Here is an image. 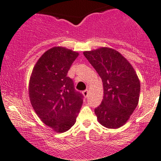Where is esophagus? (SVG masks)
<instances>
[{"instance_id":"esophagus-1","label":"esophagus","mask_w":161,"mask_h":161,"mask_svg":"<svg viewBox=\"0 0 161 161\" xmlns=\"http://www.w3.org/2000/svg\"><path fill=\"white\" fill-rule=\"evenodd\" d=\"M82 94H83V96H85V97H87V96H89V91H88V89L83 91V92H82Z\"/></svg>"}]
</instances>
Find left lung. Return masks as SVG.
Wrapping results in <instances>:
<instances>
[{
    "mask_svg": "<svg viewBox=\"0 0 161 161\" xmlns=\"http://www.w3.org/2000/svg\"><path fill=\"white\" fill-rule=\"evenodd\" d=\"M83 54L103 81V102L95 109L97 120L105 127L118 129L128 121L138 105L140 82L136 71L113 48L101 47Z\"/></svg>",
    "mask_w": 161,
    "mask_h": 161,
    "instance_id": "obj_1",
    "label": "left lung"
}]
</instances>
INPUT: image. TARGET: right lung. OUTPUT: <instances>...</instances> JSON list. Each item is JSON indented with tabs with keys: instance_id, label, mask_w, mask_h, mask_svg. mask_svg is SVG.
Segmentation results:
<instances>
[{
	"instance_id": "obj_1",
	"label": "right lung",
	"mask_w": 161,
	"mask_h": 161,
	"mask_svg": "<svg viewBox=\"0 0 161 161\" xmlns=\"http://www.w3.org/2000/svg\"><path fill=\"white\" fill-rule=\"evenodd\" d=\"M79 53L62 46L45 52L33 68L28 86L31 104L40 119L56 133L75 124L82 96L67 73Z\"/></svg>"
}]
</instances>
